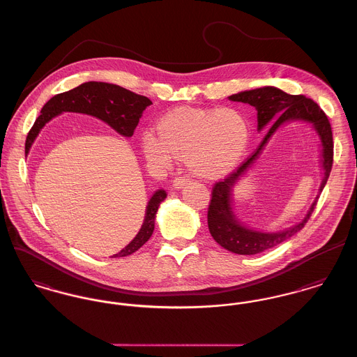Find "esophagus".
Instances as JSON below:
<instances>
[{
  "label": "esophagus",
  "instance_id": "esophagus-1",
  "mask_svg": "<svg viewBox=\"0 0 357 357\" xmlns=\"http://www.w3.org/2000/svg\"><path fill=\"white\" fill-rule=\"evenodd\" d=\"M188 183H190V178H188V177H176V178L173 180V188H174V190H181V188H184Z\"/></svg>",
  "mask_w": 357,
  "mask_h": 357
}]
</instances>
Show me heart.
Wrapping results in <instances>:
<instances>
[{"instance_id":"1","label":"heart","mask_w":357,"mask_h":357,"mask_svg":"<svg viewBox=\"0 0 357 357\" xmlns=\"http://www.w3.org/2000/svg\"><path fill=\"white\" fill-rule=\"evenodd\" d=\"M158 134L146 132L143 154L157 165H170L176 155L188 157L192 172L216 178L236 167L249 143L250 130L233 108H178L158 121Z\"/></svg>"}]
</instances>
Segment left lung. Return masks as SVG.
Listing matches in <instances>:
<instances>
[{
    "label": "left lung",
    "mask_w": 357,
    "mask_h": 357,
    "mask_svg": "<svg viewBox=\"0 0 357 357\" xmlns=\"http://www.w3.org/2000/svg\"><path fill=\"white\" fill-rule=\"evenodd\" d=\"M229 100L245 102L256 108L259 131L269 127L264 141L259 149L241 165L236 172H233L223 181L215 184L213 190V199L208 208V230L215 241L225 248L226 250L253 256L265 252L279 243L284 242L288 238L295 236L301 231L310 215L315 208L318 197L326 185L333 164V135L332 127L325 112L314 102L311 98L305 96H292L283 92L276 86H261L250 91L238 92L236 95L229 96ZM294 121L307 122L316 131L321 144V167H323V181L319 193L312 204L308 214L296 225L287 228L280 232H261L245 225L234 213L232 207V193L237 183L255 165L261 156L263 149L275 131L284 123Z\"/></svg>",
    "instance_id": "8db88e82"
}]
</instances>
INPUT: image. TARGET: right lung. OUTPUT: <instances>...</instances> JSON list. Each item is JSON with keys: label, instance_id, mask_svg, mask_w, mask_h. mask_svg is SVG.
Listing matches in <instances>:
<instances>
[{"label": "right lung", "instance_id": "right-lung-1", "mask_svg": "<svg viewBox=\"0 0 357 357\" xmlns=\"http://www.w3.org/2000/svg\"><path fill=\"white\" fill-rule=\"evenodd\" d=\"M153 104L147 97L135 95L119 85L108 82L89 81L69 92L59 93L50 98L40 111L33 127L28 132L25 141V155L29 153L31 146L40 134L42 128L50 120L63 112H75L93 116L104 121L114 128L121 137L130 138L138 126L143 111ZM167 190H157L147 202L144 219L138 234L134 239L112 257H126L137 252L143 246L154 231L155 216L160 204L167 199Z\"/></svg>", "mask_w": 357, "mask_h": 357}]
</instances>
